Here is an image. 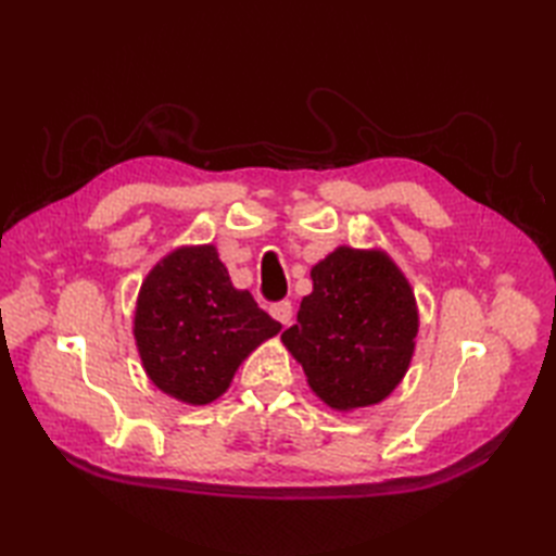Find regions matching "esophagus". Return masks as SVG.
<instances>
[{
    "instance_id": "esophagus-1",
    "label": "esophagus",
    "mask_w": 556,
    "mask_h": 556,
    "mask_svg": "<svg viewBox=\"0 0 556 556\" xmlns=\"http://www.w3.org/2000/svg\"><path fill=\"white\" fill-rule=\"evenodd\" d=\"M269 313H271V317H275V320H279L285 327H289L291 320H293V305H291L289 301L275 303V305H271V308H269Z\"/></svg>"
}]
</instances>
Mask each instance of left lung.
Instances as JSON below:
<instances>
[{"mask_svg": "<svg viewBox=\"0 0 556 556\" xmlns=\"http://www.w3.org/2000/svg\"><path fill=\"white\" fill-rule=\"evenodd\" d=\"M296 325L281 334L313 394L332 410L380 404L408 372L420 327L416 293L382 248H334L311 269Z\"/></svg>", "mask_w": 556, "mask_h": 556, "instance_id": "left-lung-1", "label": "left lung"}]
</instances>
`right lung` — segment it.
<instances>
[{"mask_svg":"<svg viewBox=\"0 0 556 556\" xmlns=\"http://www.w3.org/2000/svg\"><path fill=\"white\" fill-rule=\"evenodd\" d=\"M281 325L236 289L215 243L179 245L148 271L138 291L134 339L160 392L207 406L227 392L239 365Z\"/></svg>","mask_w":556,"mask_h":556,"instance_id":"right-lung-1","label":"right lung"}]
</instances>
